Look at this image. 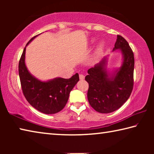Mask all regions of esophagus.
Returning <instances> with one entry per match:
<instances>
[{"label":"esophagus","mask_w":154,"mask_h":154,"mask_svg":"<svg viewBox=\"0 0 154 154\" xmlns=\"http://www.w3.org/2000/svg\"><path fill=\"white\" fill-rule=\"evenodd\" d=\"M84 78H85V76H84V75H83V74H80V75H79V79H80L81 80L84 79Z\"/></svg>","instance_id":"1"}]
</instances>
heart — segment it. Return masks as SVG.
<instances>
[{"instance_id": "1", "label": "heart", "mask_w": 154, "mask_h": 154, "mask_svg": "<svg viewBox=\"0 0 154 154\" xmlns=\"http://www.w3.org/2000/svg\"><path fill=\"white\" fill-rule=\"evenodd\" d=\"M103 47H104V44L103 43H101L100 44V45H99L98 47V52H100L101 51H102V49H103Z\"/></svg>"}]
</instances>
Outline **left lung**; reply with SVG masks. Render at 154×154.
Instances as JSON below:
<instances>
[{
    "mask_svg": "<svg viewBox=\"0 0 154 154\" xmlns=\"http://www.w3.org/2000/svg\"><path fill=\"white\" fill-rule=\"evenodd\" d=\"M113 51L119 49L123 55L121 67L111 75L106 69V58L88 71L85 79L89 84L88 99L91 106L101 113L116 111L126 103L134 85V58L128 43L120 35L117 36Z\"/></svg>",
    "mask_w": 154,
    "mask_h": 154,
    "instance_id": "left-lung-1",
    "label": "left lung"
}]
</instances>
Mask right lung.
<instances>
[{"label":"right lung","instance_id":"obj_1","mask_svg":"<svg viewBox=\"0 0 154 154\" xmlns=\"http://www.w3.org/2000/svg\"><path fill=\"white\" fill-rule=\"evenodd\" d=\"M36 36L28 41L26 45ZM26 47L19 62V76L21 86L26 99L36 110L45 114L60 111L66 105L69 94L79 82V74L70 79L55 78L48 82H41L31 75L25 64Z\"/></svg>","mask_w":154,"mask_h":154}]
</instances>
